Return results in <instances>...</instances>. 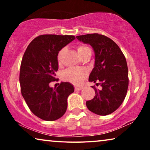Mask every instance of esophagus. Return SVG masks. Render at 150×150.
Returning <instances> with one entry per match:
<instances>
[{"label":"esophagus","instance_id":"1","mask_svg":"<svg viewBox=\"0 0 150 150\" xmlns=\"http://www.w3.org/2000/svg\"><path fill=\"white\" fill-rule=\"evenodd\" d=\"M83 87H75V91H80V90L83 89Z\"/></svg>","mask_w":150,"mask_h":150}]
</instances>
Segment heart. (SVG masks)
<instances>
[{
  "label": "heart",
  "instance_id": "b5f03b06",
  "mask_svg": "<svg viewBox=\"0 0 150 150\" xmlns=\"http://www.w3.org/2000/svg\"><path fill=\"white\" fill-rule=\"evenodd\" d=\"M88 48H89L87 46H79L77 48L78 52H79V54H81L82 52H83L84 51L86 50ZM64 51V48L59 51L58 56H57V59H58L59 61H60L61 58H62ZM87 74V71L85 69L70 68L67 69V70L65 71L64 74H63V78H64L65 81L70 82V83L75 84V85H79V84L81 83L84 78L86 76Z\"/></svg>",
  "mask_w": 150,
  "mask_h": 150
}]
</instances>
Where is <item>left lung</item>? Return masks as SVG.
I'll return each mask as SVG.
<instances>
[{
    "label": "left lung",
    "mask_w": 150,
    "mask_h": 150,
    "mask_svg": "<svg viewBox=\"0 0 150 150\" xmlns=\"http://www.w3.org/2000/svg\"><path fill=\"white\" fill-rule=\"evenodd\" d=\"M78 40L92 47L95 54L94 67L89 81L95 86L96 96L86 102L90 111L107 115L116 110L126 98L128 87V71L126 58L120 47L107 37L98 33L76 36Z\"/></svg>",
    "instance_id": "left-lung-1"
}]
</instances>
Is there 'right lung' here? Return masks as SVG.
Wrapping results in <instances>:
<instances>
[{"instance_id":"1","label":"right lung","mask_w":150,"mask_h":150,"mask_svg":"<svg viewBox=\"0 0 150 150\" xmlns=\"http://www.w3.org/2000/svg\"><path fill=\"white\" fill-rule=\"evenodd\" d=\"M75 40L73 35H42L28 45L20 71L21 93L33 113L46 121H54L65 114L67 98L74 91L71 83H61L52 89L56 81L57 56L61 49Z\"/></svg>"}]
</instances>
